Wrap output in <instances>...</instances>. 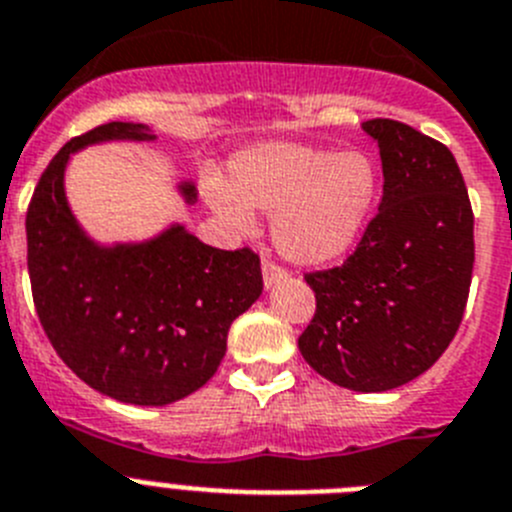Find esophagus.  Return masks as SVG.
<instances>
[{
	"mask_svg": "<svg viewBox=\"0 0 512 512\" xmlns=\"http://www.w3.org/2000/svg\"><path fill=\"white\" fill-rule=\"evenodd\" d=\"M285 278H288V270L275 265L273 260H262V280H265V288H273L275 283H280Z\"/></svg>",
	"mask_w": 512,
	"mask_h": 512,
	"instance_id": "obj_1",
	"label": "esophagus"
}]
</instances>
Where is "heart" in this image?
<instances>
[{
    "mask_svg": "<svg viewBox=\"0 0 512 512\" xmlns=\"http://www.w3.org/2000/svg\"><path fill=\"white\" fill-rule=\"evenodd\" d=\"M380 173L362 150H319L267 142L229 163V188L209 186V204L237 229L252 211L273 214L270 234L283 257L324 265L354 247L375 209Z\"/></svg>",
    "mask_w": 512,
    "mask_h": 512,
    "instance_id": "obj_1",
    "label": "heart"
}]
</instances>
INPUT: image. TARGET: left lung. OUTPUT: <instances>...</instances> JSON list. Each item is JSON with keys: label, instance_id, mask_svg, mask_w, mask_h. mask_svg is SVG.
Segmentation results:
<instances>
[{"label": "left lung", "instance_id": "1", "mask_svg": "<svg viewBox=\"0 0 512 512\" xmlns=\"http://www.w3.org/2000/svg\"><path fill=\"white\" fill-rule=\"evenodd\" d=\"M362 130L380 147V211L344 265L306 275L316 313L298 349L339 388L385 393L423 375L457 334L474 216L449 147L395 119Z\"/></svg>", "mask_w": 512, "mask_h": 512}]
</instances>
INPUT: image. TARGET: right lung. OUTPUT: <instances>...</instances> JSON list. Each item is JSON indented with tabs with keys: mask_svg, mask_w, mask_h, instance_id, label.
<instances>
[{
	"mask_svg": "<svg viewBox=\"0 0 512 512\" xmlns=\"http://www.w3.org/2000/svg\"><path fill=\"white\" fill-rule=\"evenodd\" d=\"M153 142L147 124L109 122L61 147L27 209V270L40 324L86 385L122 403L168 405L211 380L229 326L262 293L260 257L216 250L183 224L127 245H99L66 199V165L86 145ZM188 204L196 186H178Z\"/></svg>",
	"mask_w": 512,
	"mask_h": 512,
	"instance_id": "1",
	"label": "right lung"
}]
</instances>
